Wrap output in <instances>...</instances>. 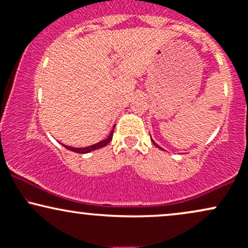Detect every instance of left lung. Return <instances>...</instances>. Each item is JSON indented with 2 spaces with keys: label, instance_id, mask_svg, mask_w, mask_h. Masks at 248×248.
Listing matches in <instances>:
<instances>
[{
  "label": "left lung",
  "instance_id": "left-lung-1",
  "mask_svg": "<svg viewBox=\"0 0 248 248\" xmlns=\"http://www.w3.org/2000/svg\"><path fill=\"white\" fill-rule=\"evenodd\" d=\"M150 139H152V138H150ZM152 141H153V143H154V144H155V146H156V147H157V148H160V149H162V148H161L160 146H158V144H157V143H156V142H154V140H153V139H152ZM162 150H163V149H162Z\"/></svg>",
  "mask_w": 248,
  "mask_h": 248
}]
</instances>
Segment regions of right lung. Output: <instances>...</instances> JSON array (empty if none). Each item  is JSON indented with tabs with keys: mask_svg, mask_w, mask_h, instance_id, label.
Returning <instances> with one entry per match:
<instances>
[{
	"mask_svg": "<svg viewBox=\"0 0 248 248\" xmlns=\"http://www.w3.org/2000/svg\"><path fill=\"white\" fill-rule=\"evenodd\" d=\"M114 127H115V126H113V129L110 130L109 135H108L107 138L105 139V140L98 142V143H95V144H92V146L82 147V148H75V147L65 146V144H62V146L66 148V149L71 150V152H75V153H78V154H87V153H91V152H93V150L99 149V148H102V147L107 146V144L109 143L110 140H112V138H113V132H114Z\"/></svg>",
	"mask_w": 248,
	"mask_h": 248,
	"instance_id": "add662e5",
	"label": "right lung"
}]
</instances>
